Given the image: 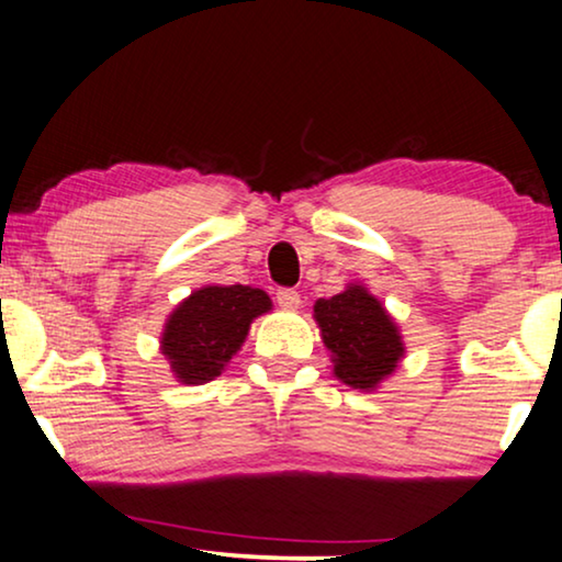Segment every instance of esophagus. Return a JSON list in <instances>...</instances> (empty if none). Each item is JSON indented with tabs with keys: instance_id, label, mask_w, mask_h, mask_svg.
<instances>
[{
	"instance_id": "esophagus-1",
	"label": "esophagus",
	"mask_w": 562,
	"mask_h": 562,
	"mask_svg": "<svg viewBox=\"0 0 562 562\" xmlns=\"http://www.w3.org/2000/svg\"><path fill=\"white\" fill-rule=\"evenodd\" d=\"M277 303L285 311H297L301 308V295H297L295 290H280V293H277Z\"/></svg>"
}]
</instances>
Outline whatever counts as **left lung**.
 Segmentation results:
<instances>
[{
  "instance_id": "left-lung-1",
  "label": "left lung",
  "mask_w": 562,
  "mask_h": 562,
  "mask_svg": "<svg viewBox=\"0 0 562 562\" xmlns=\"http://www.w3.org/2000/svg\"><path fill=\"white\" fill-rule=\"evenodd\" d=\"M313 318L334 362V378L355 391H375L406 357L401 328L362 282L334 297H318Z\"/></svg>"
}]
</instances>
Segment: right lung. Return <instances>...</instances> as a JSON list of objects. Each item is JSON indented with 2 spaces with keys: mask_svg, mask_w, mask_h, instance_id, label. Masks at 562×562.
I'll return each mask as SVG.
<instances>
[{
  "mask_svg": "<svg viewBox=\"0 0 562 562\" xmlns=\"http://www.w3.org/2000/svg\"><path fill=\"white\" fill-rule=\"evenodd\" d=\"M272 311L265 290L203 285L184 297L164 324L159 351L182 385L211 383L228 368L249 336L254 318Z\"/></svg>",
  "mask_w": 562,
  "mask_h": 562,
  "instance_id": "1",
  "label": "right lung"
}]
</instances>
